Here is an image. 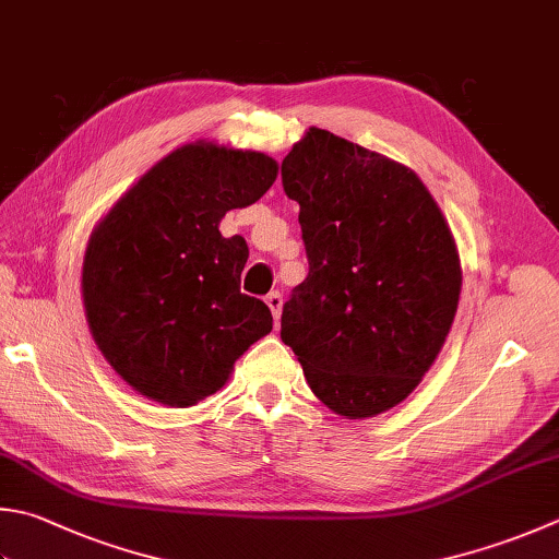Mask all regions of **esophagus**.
<instances>
[{
    "mask_svg": "<svg viewBox=\"0 0 559 559\" xmlns=\"http://www.w3.org/2000/svg\"><path fill=\"white\" fill-rule=\"evenodd\" d=\"M265 304L270 307L272 316H275V321H280V313H282V294L280 292H270L265 297Z\"/></svg>",
    "mask_w": 559,
    "mask_h": 559,
    "instance_id": "1",
    "label": "esophagus"
}]
</instances>
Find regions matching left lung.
<instances>
[{
	"mask_svg": "<svg viewBox=\"0 0 559 559\" xmlns=\"http://www.w3.org/2000/svg\"><path fill=\"white\" fill-rule=\"evenodd\" d=\"M309 275L282 309V341L311 392L370 418L414 392L455 319V238L406 165L311 129L282 160Z\"/></svg>",
	"mask_w": 559,
	"mask_h": 559,
	"instance_id": "1",
	"label": "left lung"
}]
</instances>
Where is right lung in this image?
Segmentation results:
<instances>
[{
    "label": "right lung",
    "mask_w": 559,
    "mask_h": 559,
    "mask_svg": "<svg viewBox=\"0 0 559 559\" xmlns=\"http://www.w3.org/2000/svg\"><path fill=\"white\" fill-rule=\"evenodd\" d=\"M258 151L187 143L155 163L92 230L82 301L94 343L126 384L165 406H194L272 331L265 301L240 294L243 236L221 218L277 180Z\"/></svg>",
    "instance_id": "obj_1"
}]
</instances>
